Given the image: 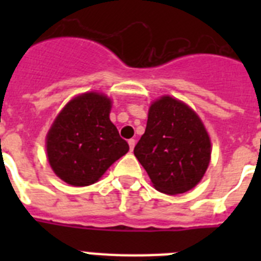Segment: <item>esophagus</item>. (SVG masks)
<instances>
[{
  "mask_svg": "<svg viewBox=\"0 0 261 261\" xmlns=\"http://www.w3.org/2000/svg\"><path fill=\"white\" fill-rule=\"evenodd\" d=\"M128 144H129V149H130V151H132L133 149H135L136 141H135V140H133V138H132V140H129V141H128Z\"/></svg>",
  "mask_w": 261,
  "mask_h": 261,
  "instance_id": "1",
  "label": "esophagus"
}]
</instances>
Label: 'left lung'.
I'll list each match as a JSON object with an SVG mask.
<instances>
[{"mask_svg": "<svg viewBox=\"0 0 261 261\" xmlns=\"http://www.w3.org/2000/svg\"><path fill=\"white\" fill-rule=\"evenodd\" d=\"M211 147L208 132L195 111L165 95L151 103L135 155L156 191L179 195L201 180L211 162Z\"/></svg>", "mask_w": 261, "mask_h": 261, "instance_id": "1", "label": "left lung"}]
</instances>
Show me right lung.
<instances>
[{"label": "right lung", "instance_id": "obj_1", "mask_svg": "<svg viewBox=\"0 0 261 261\" xmlns=\"http://www.w3.org/2000/svg\"><path fill=\"white\" fill-rule=\"evenodd\" d=\"M110 111L111 99L93 91L73 98L57 115L47 135V155L61 180L74 187L94 184L128 153Z\"/></svg>", "mask_w": 261, "mask_h": 261}]
</instances>
